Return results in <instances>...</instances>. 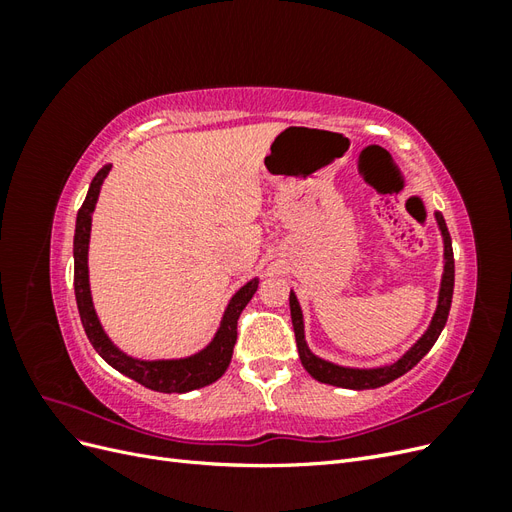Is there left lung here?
Listing matches in <instances>:
<instances>
[{
	"label": "left lung",
	"mask_w": 512,
	"mask_h": 512,
	"mask_svg": "<svg viewBox=\"0 0 512 512\" xmlns=\"http://www.w3.org/2000/svg\"><path fill=\"white\" fill-rule=\"evenodd\" d=\"M436 220H438V226L442 230V239H444V273H442L436 314H433L425 335L418 339V342L404 356H401V359H397L391 365L374 367V369H354V367H342V365H335V363L320 359V356H316L305 344L301 307H299L297 297H294V292H290V318H292V327H294V337H297L299 359H301L303 367L307 369L309 376L316 378L318 382H324V384L342 386V389H354V391L378 389V386H384V384L393 382L395 378L404 376L406 371H410L431 350V346L436 344V339L440 337L444 324H446L448 312H451L453 288H455V258H453L451 235H448V228H446L442 213H436Z\"/></svg>",
	"instance_id": "obj_1"
}]
</instances>
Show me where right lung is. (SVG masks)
<instances>
[{
  "instance_id": "add662e5",
  "label": "right lung",
  "mask_w": 512,
  "mask_h": 512,
  "mask_svg": "<svg viewBox=\"0 0 512 512\" xmlns=\"http://www.w3.org/2000/svg\"><path fill=\"white\" fill-rule=\"evenodd\" d=\"M111 166H104L98 170L89 185V192L83 207L76 215V230H74V294L76 305H79V314L83 329L89 337L91 346L102 359L121 371L123 376L136 380L138 384L147 386L151 391L158 393H188L200 386H207L224 376V371L230 365L232 348L237 342V320L245 305L250 303L254 292L258 288V280L247 282L235 297L230 299L222 324L218 333H215L213 342L188 359H173V361H138L132 356L123 354L111 339L106 337L102 324L96 316L94 303H91V290H89V271H87V250H89V232H91V213L96 209L98 194L102 188V181L106 179Z\"/></svg>"
}]
</instances>
